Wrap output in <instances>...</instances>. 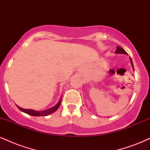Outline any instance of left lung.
Returning a JSON list of instances; mask_svg holds the SVG:
<instances>
[{"mask_svg":"<svg viewBox=\"0 0 150 150\" xmlns=\"http://www.w3.org/2000/svg\"><path fill=\"white\" fill-rule=\"evenodd\" d=\"M115 53H117V54H125V55H128V53H126V51H125V50L123 49H122L121 47H120V46H116V51H115ZM130 63H131V65H132V70H134L133 63H132V61L131 58H130Z\"/></svg>","mask_w":150,"mask_h":150,"instance_id":"1","label":"left lung"}]
</instances>
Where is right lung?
<instances>
[{
	"label": "right lung",
	"mask_w": 150,
	"mask_h": 150,
	"mask_svg": "<svg viewBox=\"0 0 150 150\" xmlns=\"http://www.w3.org/2000/svg\"><path fill=\"white\" fill-rule=\"evenodd\" d=\"M61 104V97L60 98L59 101L53 107L49 108V109L44 110V111H35V110L33 109H25V108H22L20 106H18V105H16L17 107H18L20 111H22V112L27 113V114L30 115V116H49V115L51 114V113H54L56 110L58 109V107L60 106V105Z\"/></svg>",
	"instance_id": "right-lung-1"
}]
</instances>
